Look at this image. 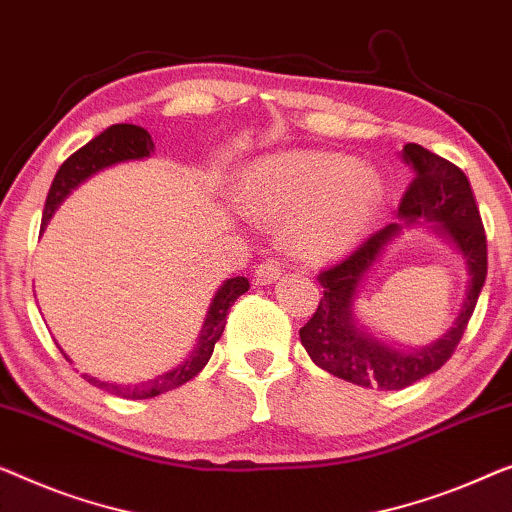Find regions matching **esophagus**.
<instances>
[{"instance_id":"1","label":"esophagus","mask_w":512,"mask_h":512,"mask_svg":"<svg viewBox=\"0 0 512 512\" xmlns=\"http://www.w3.org/2000/svg\"><path fill=\"white\" fill-rule=\"evenodd\" d=\"M281 272H284V270H281V265L274 261V258H265V261L254 270L256 286L272 284V281H277L281 277Z\"/></svg>"}]
</instances>
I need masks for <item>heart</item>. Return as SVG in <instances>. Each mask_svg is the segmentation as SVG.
<instances>
[{"label":"heart","mask_w":512,"mask_h":512,"mask_svg":"<svg viewBox=\"0 0 512 512\" xmlns=\"http://www.w3.org/2000/svg\"><path fill=\"white\" fill-rule=\"evenodd\" d=\"M385 198L381 175L337 152H281L256 161L235 203L254 217L291 221L293 254L328 263L348 254L374 224Z\"/></svg>","instance_id":"obj_1"}]
</instances>
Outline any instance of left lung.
<instances>
[{
    "instance_id": "obj_1",
    "label": "left lung",
    "mask_w": 512,
    "mask_h": 512,
    "mask_svg": "<svg viewBox=\"0 0 512 512\" xmlns=\"http://www.w3.org/2000/svg\"><path fill=\"white\" fill-rule=\"evenodd\" d=\"M402 159L413 170V182L399 205V221L381 228L335 268L321 272L323 298L300 342L325 372L362 388L402 390L446 365L476 309L487 277V242L476 198L466 175L455 164L416 143L404 145ZM427 220L446 239L467 268L463 305L451 328L432 345L409 349L392 345L359 321L357 298L373 265L406 225Z\"/></svg>"
}]
</instances>
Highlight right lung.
Returning a JSON list of instances; mask_svg holds the SVG:
<instances>
[{"instance_id":"right-lung-1","label":"right lung","mask_w":512,"mask_h":512,"mask_svg":"<svg viewBox=\"0 0 512 512\" xmlns=\"http://www.w3.org/2000/svg\"><path fill=\"white\" fill-rule=\"evenodd\" d=\"M150 154H154L152 136L143 127H136V124H113V127H108L106 131L99 133V136L80 147L78 152H73L71 157L59 166L55 180L50 184L46 207H43L41 231L48 226V221L53 219L57 207L69 198L71 191L90 180L92 175L101 173L103 168L124 164V161L147 159ZM247 291H249V281L244 277L226 279L224 284L217 288V293L212 295L210 307H207V314L203 318L201 332H198L194 348H191V353L180 362V365L168 369V372L154 376V379L143 381V383H110L87 374L85 379L92 385H96V388L124 399H150V397L164 395V392L173 388H180V385L194 379V376L207 365V360L212 358L214 344L219 342L221 332H224L228 309H231L233 302ZM59 351H62V348H59ZM64 358L71 362V358L66 353Z\"/></svg>"}]
</instances>
